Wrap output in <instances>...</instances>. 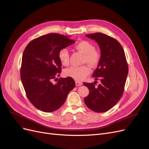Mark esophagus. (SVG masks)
Masks as SVG:
<instances>
[{
    "label": "esophagus",
    "mask_w": 149,
    "mask_h": 149,
    "mask_svg": "<svg viewBox=\"0 0 149 149\" xmlns=\"http://www.w3.org/2000/svg\"><path fill=\"white\" fill-rule=\"evenodd\" d=\"M83 83L81 82H79V81H76V85L78 86H81L82 85Z\"/></svg>",
    "instance_id": "esophagus-1"
}]
</instances>
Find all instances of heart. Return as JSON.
Returning <instances> with one entry per match:
<instances>
[{"instance_id": "obj_1", "label": "heart", "mask_w": 149, "mask_h": 149, "mask_svg": "<svg viewBox=\"0 0 149 149\" xmlns=\"http://www.w3.org/2000/svg\"><path fill=\"white\" fill-rule=\"evenodd\" d=\"M75 48L84 54V62H86L92 67L96 66L101 60V54L96 50L94 45L86 40H83L75 45ZM58 58L64 66H68L70 63V53L66 48H61L58 53ZM90 73V68L88 65L71 66L64 71V74L76 81L84 79Z\"/></svg>"}]
</instances>
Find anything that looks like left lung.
<instances>
[{
  "label": "left lung",
  "mask_w": 149,
  "mask_h": 149,
  "mask_svg": "<svg viewBox=\"0 0 149 149\" xmlns=\"http://www.w3.org/2000/svg\"><path fill=\"white\" fill-rule=\"evenodd\" d=\"M94 40L101 49V60L93 76L101 83H84L89 93L84 101L96 112H104L114 106L123 96L128 74V65L123 47L118 40L102 33L86 35Z\"/></svg>",
  "instance_id": "8db88e82"
}]
</instances>
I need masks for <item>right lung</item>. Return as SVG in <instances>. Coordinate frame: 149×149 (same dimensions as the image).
Wrapping results in <instances>:
<instances>
[{
	"instance_id": "right-lung-1",
	"label": "right lung",
	"mask_w": 149,
	"mask_h": 149,
	"mask_svg": "<svg viewBox=\"0 0 149 149\" xmlns=\"http://www.w3.org/2000/svg\"><path fill=\"white\" fill-rule=\"evenodd\" d=\"M74 42L68 36L49 33L33 40L25 48L20 78L26 96L38 109L45 112L58 109L74 88V81L70 77L52 83L61 73L59 51Z\"/></svg>"
}]
</instances>
